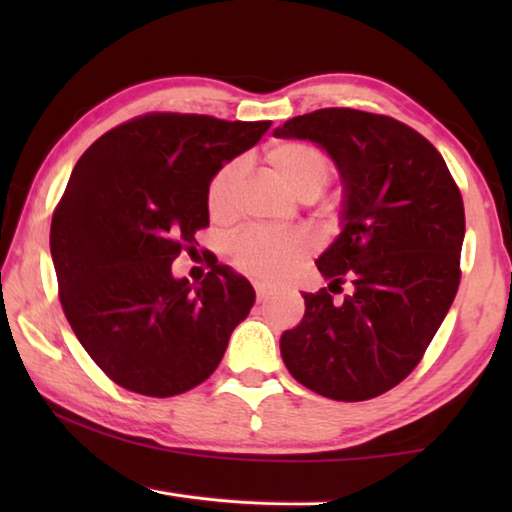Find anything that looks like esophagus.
Returning <instances> with one entry per match:
<instances>
[{
	"instance_id": "1",
	"label": "esophagus",
	"mask_w": 512,
	"mask_h": 512,
	"mask_svg": "<svg viewBox=\"0 0 512 512\" xmlns=\"http://www.w3.org/2000/svg\"><path fill=\"white\" fill-rule=\"evenodd\" d=\"M255 293H257V302H266L268 296H271V291H268L264 284H255Z\"/></svg>"
}]
</instances>
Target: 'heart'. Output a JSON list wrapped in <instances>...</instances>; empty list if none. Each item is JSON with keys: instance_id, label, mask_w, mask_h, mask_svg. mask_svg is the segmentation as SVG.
<instances>
[{"instance_id": "1", "label": "heart", "mask_w": 512, "mask_h": 512, "mask_svg": "<svg viewBox=\"0 0 512 512\" xmlns=\"http://www.w3.org/2000/svg\"><path fill=\"white\" fill-rule=\"evenodd\" d=\"M266 160L277 178L302 201H311L329 185L334 162L320 146L302 140L277 142L266 151ZM244 176V162L230 160L207 183L205 203L214 221H228L237 210V189ZM232 264L257 280L277 282L289 275L307 253L305 239L298 235H275L259 228H246L228 241Z\"/></svg>"}]
</instances>
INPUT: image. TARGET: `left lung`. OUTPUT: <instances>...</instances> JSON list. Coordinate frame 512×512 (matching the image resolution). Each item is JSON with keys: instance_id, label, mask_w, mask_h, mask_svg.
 Masks as SVG:
<instances>
[{"instance_id": "8db88e82", "label": "left lung", "mask_w": 512, "mask_h": 512, "mask_svg": "<svg viewBox=\"0 0 512 512\" xmlns=\"http://www.w3.org/2000/svg\"><path fill=\"white\" fill-rule=\"evenodd\" d=\"M275 135L323 146L343 180L341 235L316 262L329 291L302 296L284 366L329 400H372L411 375L456 298L461 189L436 146L393 117L323 108ZM343 283L351 291L334 301Z\"/></svg>"}]
</instances>
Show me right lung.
I'll list each match as a JSON object with an SVG mask.
<instances>
[{"label":"right lung","instance_id":"1","mask_svg":"<svg viewBox=\"0 0 512 512\" xmlns=\"http://www.w3.org/2000/svg\"><path fill=\"white\" fill-rule=\"evenodd\" d=\"M268 126L146 112L76 162L51 219L58 296L85 352L126 391L171 397L203 384L253 307L250 282L216 257L198 287L171 262L210 225V178Z\"/></svg>","mask_w":512,"mask_h":512}]
</instances>
